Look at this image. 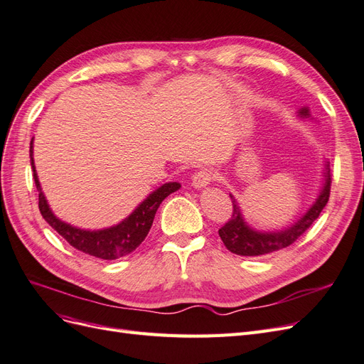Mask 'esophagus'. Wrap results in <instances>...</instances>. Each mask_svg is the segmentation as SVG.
I'll return each instance as SVG.
<instances>
[{"mask_svg": "<svg viewBox=\"0 0 364 364\" xmlns=\"http://www.w3.org/2000/svg\"><path fill=\"white\" fill-rule=\"evenodd\" d=\"M215 179V173L213 170H200L193 174V186L194 188H205Z\"/></svg>", "mask_w": 364, "mask_h": 364, "instance_id": "obj_1", "label": "esophagus"}]
</instances>
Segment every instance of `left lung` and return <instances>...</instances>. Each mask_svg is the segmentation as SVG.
<instances>
[{"label":"left lung","instance_id":"1","mask_svg":"<svg viewBox=\"0 0 364 364\" xmlns=\"http://www.w3.org/2000/svg\"><path fill=\"white\" fill-rule=\"evenodd\" d=\"M297 115L301 118H311L310 109L308 107L299 109ZM329 190H331V174H329V162L326 161L323 171V183L321 191H318L317 199L296 223L282 230H273V232H262V230H257L249 226L243 217V213H241L240 205L234 199V196L229 194L234 206L232 215H230L229 222L225 226L218 229V235L222 238L228 250L241 257H259L281 250L294 243V241L313 225L314 220L321 215L323 208L328 203Z\"/></svg>","mask_w":364,"mask_h":364}]
</instances>
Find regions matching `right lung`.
I'll return each instance as SVG.
<instances>
[{"mask_svg":"<svg viewBox=\"0 0 364 364\" xmlns=\"http://www.w3.org/2000/svg\"><path fill=\"white\" fill-rule=\"evenodd\" d=\"M30 164L33 170V179H35L36 188L39 191V211L42 217L46 218V222L54 230H58L59 235L67 240L73 247L102 259H117L134 252L147 237L153 225V218H155V214L162 200L181 188L179 182L164 183L158 190L150 193L147 199L142 200L134 209V213L126 217L123 222H119L118 225L111 228L87 230L62 222L51 211L46 196L42 193L36 174L35 161H33V138L30 141Z\"/></svg>","mask_w":364,"mask_h":364,"instance_id":"add662e5","label":"right lung"}]
</instances>
